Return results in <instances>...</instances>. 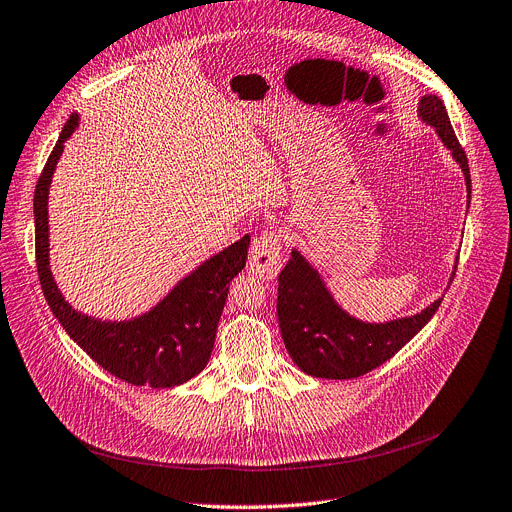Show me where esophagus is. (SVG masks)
<instances>
[{
	"label": "esophagus",
	"instance_id": "esophagus-1",
	"mask_svg": "<svg viewBox=\"0 0 512 512\" xmlns=\"http://www.w3.org/2000/svg\"><path fill=\"white\" fill-rule=\"evenodd\" d=\"M281 235L277 231H270L260 235L252 242L248 264L250 270L260 277L262 281H274L281 272Z\"/></svg>",
	"mask_w": 512,
	"mask_h": 512
}]
</instances>
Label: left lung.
<instances>
[{
	"mask_svg": "<svg viewBox=\"0 0 512 512\" xmlns=\"http://www.w3.org/2000/svg\"><path fill=\"white\" fill-rule=\"evenodd\" d=\"M418 116L437 131L459 164L469 207L471 176L467 155L455 137L445 104L439 96L426 94L418 102ZM453 277L455 270L451 281ZM441 301L443 297L408 318L379 324L357 320L336 303L318 268H313L299 250H293L291 260L279 274L277 313L287 352L303 373L322 379H352L377 369L396 355L430 322Z\"/></svg>",
	"mask_w": 512,
	"mask_h": 512,
	"instance_id": "obj_1",
	"label": "left lung"
}]
</instances>
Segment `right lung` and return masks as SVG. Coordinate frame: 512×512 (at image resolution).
<instances>
[{
	"label": "right lung",
	"instance_id": "right-lung-1",
	"mask_svg": "<svg viewBox=\"0 0 512 512\" xmlns=\"http://www.w3.org/2000/svg\"><path fill=\"white\" fill-rule=\"evenodd\" d=\"M80 125L71 114L34 190L36 268L45 299L69 338L104 371L131 385L176 387L199 375L211 357L229 283L246 266L250 235L196 266L137 318L110 322L73 309L49 264V188L65 141Z\"/></svg>",
	"mask_w": 512,
	"mask_h": 512
}]
</instances>
